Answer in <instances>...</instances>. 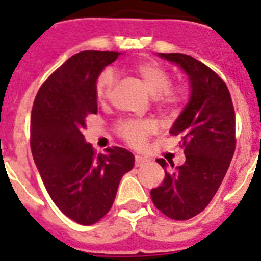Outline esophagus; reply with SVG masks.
Here are the masks:
<instances>
[{
    "instance_id": "1",
    "label": "esophagus",
    "mask_w": 261,
    "mask_h": 261,
    "mask_svg": "<svg viewBox=\"0 0 261 261\" xmlns=\"http://www.w3.org/2000/svg\"><path fill=\"white\" fill-rule=\"evenodd\" d=\"M146 162H147V159L142 158V156H140V155L135 156V166H136V167H140V166L145 165Z\"/></svg>"
}]
</instances>
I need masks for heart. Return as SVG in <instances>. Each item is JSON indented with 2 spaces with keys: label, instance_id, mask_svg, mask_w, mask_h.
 I'll return each mask as SVG.
<instances>
[{
  "label": "heart",
  "instance_id": "heart-1",
  "mask_svg": "<svg viewBox=\"0 0 261 261\" xmlns=\"http://www.w3.org/2000/svg\"><path fill=\"white\" fill-rule=\"evenodd\" d=\"M136 74L144 81L149 93L155 96L162 108L176 111L183 107L188 99V91L180 85H171V73L155 61L140 62L133 68ZM117 77L112 69L107 68L99 73L95 81V96L99 103L108 102L116 86ZM117 136L132 147H142L151 135L158 130V126L151 120L125 119L115 126Z\"/></svg>",
  "mask_w": 261,
  "mask_h": 261
}]
</instances>
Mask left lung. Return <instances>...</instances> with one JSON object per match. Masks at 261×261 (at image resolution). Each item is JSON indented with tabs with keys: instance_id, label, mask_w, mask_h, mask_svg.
I'll return each mask as SVG.
<instances>
[{
	"instance_id": "8db88e82",
	"label": "left lung",
	"mask_w": 261,
	"mask_h": 261,
	"mask_svg": "<svg viewBox=\"0 0 261 261\" xmlns=\"http://www.w3.org/2000/svg\"><path fill=\"white\" fill-rule=\"evenodd\" d=\"M186 71L191 98L170 135L181 138L186 162L166 171L162 186L151 190L155 208L171 220L201 213L220 188L235 151V112L225 81L199 60L184 53H161ZM156 162L166 168L165 159Z\"/></svg>"
}]
</instances>
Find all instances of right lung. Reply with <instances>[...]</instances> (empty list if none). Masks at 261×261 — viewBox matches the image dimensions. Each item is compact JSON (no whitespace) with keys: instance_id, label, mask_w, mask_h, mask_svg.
<instances>
[{"instance_id":"add662e5","label":"right lung","mask_w":261,"mask_h":261,"mask_svg":"<svg viewBox=\"0 0 261 261\" xmlns=\"http://www.w3.org/2000/svg\"><path fill=\"white\" fill-rule=\"evenodd\" d=\"M119 52L84 50L41 85L34 100L30 145L41 180L57 208L80 225L100 221L116 197L135 156L119 146L96 154L85 142L89 115L98 112L95 81Z\"/></svg>"}]
</instances>
